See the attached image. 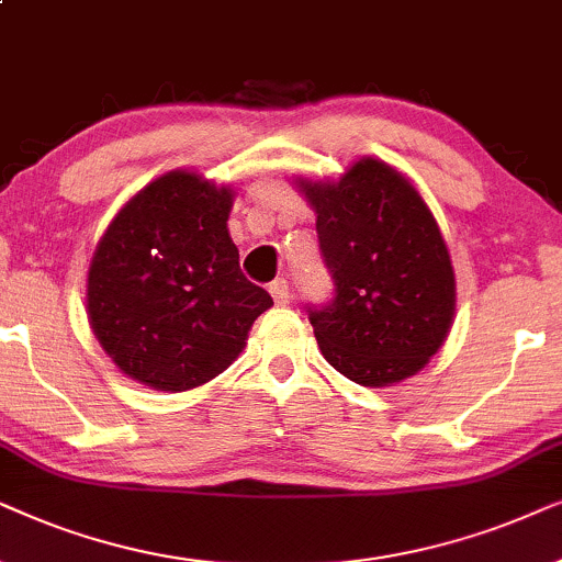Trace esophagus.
<instances>
[{
	"instance_id": "1",
	"label": "esophagus",
	"mask_w": 562,
	"mask_h": 562,
	"mask_svg": "<svg viewBox=\"0 0 562 562\" xmlns=\"http://www.w3.org/2000/svg\"><path fill=\"white\" fill-rule=\"evenodd\" d=\"M269 295L274 297L277 305H288L290 303V285H288V280L277 277L274 282H269Z\"/></svg>"
}]
</instances>
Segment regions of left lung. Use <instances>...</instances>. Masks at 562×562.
Instances as JSON below:
<instances>
[{"instance_id":"left-lung-1","label":"left lung","mask_w":562,"mask_h":562,"mask_svg":"<svg viewBox=\"0 0 562 562\" xmlns=\"http://www.w3.org/2000/svg\"><path fill=\"white\" fill-rule=\"evenodd\" d=\"M297 184L316 211L321 257L334 280L331 301L308 305L321 355L368 387L416 375L454 316L450 251L422 194L370 156L339 182Z\"/></svg>"}]
</instances>
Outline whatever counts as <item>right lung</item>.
I'll return each mask as SVG.
<instances>
[{
	"instance_id": "add662e5",
	"label": "right lung",
	"mask_w": 562,
	"mask_h": 562,
	"mask_svg": "<svg viewBox=\"0 0 562 562\" xmlns=\"http://www.w3.org/2000/svg\"><path fill=\"white\" fill-rule=\"evenodd\" d=\"M234 190L169 171L125 203L97 244L87 313L125 375L182 393L221 375L272 305L238 267Z\"/></svg>"
}]
</instances>
